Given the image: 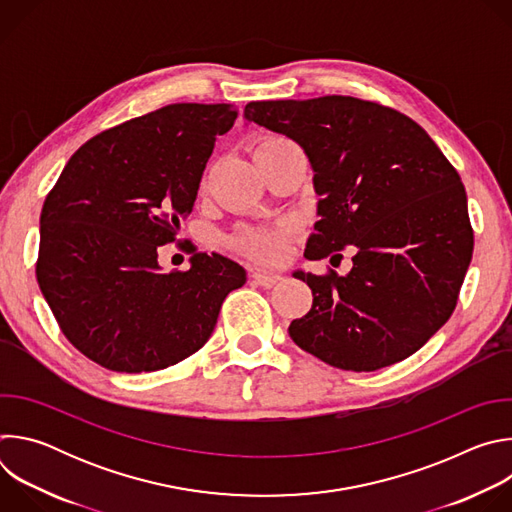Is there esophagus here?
Listing matches in <instances>:
<instances>
[{
	"label": "esophagus",
	"mask_w": 512,
	"mask_h": 512,
	"mask_svg": "<svg viewBox=\"0 0 512 512\" xmlns=\"http://www.w3.org/2000/svg\"><path fill=\"white\" fill-rule=\"evenodd\" d=\"M251 279L257 283V285H263V287H271L275 285L281 277L277 273H267V271H253L251 273Z\"/></svg>",
	"instance_id": "esophagus-1"
}]
</instances>
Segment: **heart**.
I'll return each mask as SVG.
<instances>
[{
	"instance_id": "obj_1",
	"label": "heart",
	"mask_w": 512,
	"mask_h": 512,
	"mask_svg": "<svg viewBox=\"0 0 512 512\" xmlns=\"http://www.w3.org/2000/svg\"><path fill=\"white\" fill-rule=\"evenodd\" d=\"M275 141V139H269ZM267 143V141H263ZM285 243H287V229L277 227V229H247L235 235L233 245L249 255L255 261L263 263H273L279 261L281 255L285 253Z\"/></svg>"
}]
</instances>
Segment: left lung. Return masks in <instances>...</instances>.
I'll list each match as a JSON object with an SVG mask.
<instances>
[{
  "label": "left lung",
  "instance_id": "8db88e82",
  "mask_svg": "<svg viewBox=\"0 0 512 512\" xmlns=\"http://www.w3.org/2000/svg\"><path fill=\"white\" fill-rule=\"evenodd\" d=\"M243 117L308 156L320 200L306 259L356 249L346 275L294 271L314 302L291 340L356 373L417 352L452 316L474 249L454 166L413 119L354 97L251 101Z\"/></svg>",
  "mask_w": 512,
  "mask_h": 512
}]
</instances>
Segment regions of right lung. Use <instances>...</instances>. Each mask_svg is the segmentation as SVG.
<instances>
[{
	"instance_id": "add662e5",
	"label": "right lung",
	"mask_w": 512,
	"mask_h": 512,
	"mask_svg": "<svg viewBox=\"0 0 512 512\" xmlns=\"http://www.w3.org/2000/svg\"><path fill=\"white\" fill-rule=\"evenodd\" d=\"M239 109L174 103L107 129L72 154L40 214L38 285L62 334L117 373L160 371L210 338L247 271L221 253H194L162 271L192 212L218 135Z\"/></svg>"
}]
</instances>
